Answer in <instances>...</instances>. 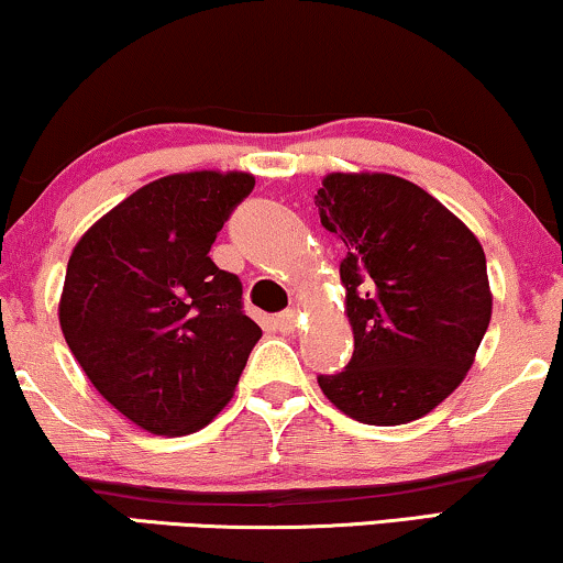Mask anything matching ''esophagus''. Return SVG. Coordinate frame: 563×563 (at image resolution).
Returning a JSON list of instances; mask_svg holds the SVG:
<instances>
[{
	"instance_id": "esophagus-1",
	"label": "esophagus",
	"mask_w": 563,
	"mask_h": 563,
	"mask_svg": "<svg viewBox=\"0 0 563 563\" xmlns=\"http://www.w3.org/2000/svg\"><path fill=\"white\" fill-rule=\"evenodd\" d=\"M274 322H276V328L282 330V333H291V330L297 328V310H284V312H279L274 318Z\"/></svg>"
}]
</instances>
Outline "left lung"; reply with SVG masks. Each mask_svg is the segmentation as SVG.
<instances>
[{
    "label": "left lung",
    "instance_id": "obj_1",
    "mask_svg": "<svg viewBox=\"0 0 563 563\" xmlns=\"http://www.w3.org/2000/svg\"><path fill=\"white\" fill-rule=\"evenodd\" d=\"M314 205L345 245L353 328L349 366L320 374V389L366 426L418 420L464 382L489 328L482 245L435 197L391 174H330Z\"/></svg>",
    "mask_w": 563,
    "mask_h": 563
}]
</instances>
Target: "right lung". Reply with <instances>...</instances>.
Returning a JSON list of instances; mask_svg holds the SVG:
<instances>
[{"mask_svg": "<svg viewBox=\"0 0 563 563\" xmlns=\"http://www.w3.org/2000/svg\"><path fill=\"white\" fill-rule=\"evenodd\" d=\"M253 184L241 172L164 176L91 225L68 258L58 307L68 349L99 395L148 433L205 428L258 343L241 279L210 258Z\"/></svg>", "mask_w": 563, "mask_h": 563, "instance_id": "add662e5", "label": "right lung"}]
</instances>
